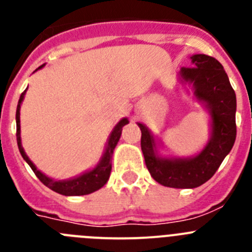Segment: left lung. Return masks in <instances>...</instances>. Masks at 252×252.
<instances>
[{
	"label": "left lung",
	"instance_id": "obj_1",
	"mask_svg": "<svg viewBox=\"0 0 252 252\" xmlns=\"http://www.w3.org/2000/svg\"><path fill=\"white\" fill-rule=\"evenodd\" d=\"M193 67H182L181 77L193 85L198 100L204 101L212 117L209 144L192 158H160L155 140L142 124L141 150L146 167L158 184L175 189H193L209 181L236 140V94L222 64L207 55L191 56Z\"/></svg>",
	"mask_w": 252,
	"mask_h": 252
}]
</instances>
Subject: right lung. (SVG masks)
<instances>
[{"mask_svg": "<svg viewBox=\"0 0 252 252\" xmlns=\"http://www.w3.org/2000/svg\"><path fill=\"white\" fill-rule=\"evenodd\" d=\"M43 67V64L41 66ZM38 67V68H41ZM26 94V90H25L20 96V100H18L17 110H16V136H17V145L18 150H20L21 155L24 160L26 161L30 165V167L32 168V171L34 172L38 180L42 182L45 186H47L48 189H51L52 191L57 193H61L64 196H81V195H89V193L94 192V191H97L98 189H101L103 185L107 182L108 177L111 174V167H112V163H111V158H112V154H114V150L116 147L117 142L120 140V136H121L122 127L125 125L128 124L127 119H122L119 124L116 125V127L114 128V131L111 132L110 138H108L107 146H106L105 155H103L102 160L98 163L94 170L86 172V174L81 175V176L76 177L72 180H66V181H55V180L50 179L46 175H43L42 172L38 171L36 168V166L31 162L27 155L25 154L24 149H22V145H21V137H20V107L21 102L24 100V96Z\"/></svg>", "mask_w": 252, "mask_h": 252, "instance_id": "1", "label": "right lung"}]
</instances>
